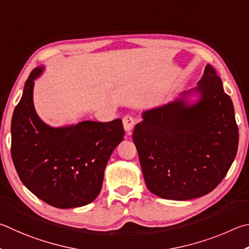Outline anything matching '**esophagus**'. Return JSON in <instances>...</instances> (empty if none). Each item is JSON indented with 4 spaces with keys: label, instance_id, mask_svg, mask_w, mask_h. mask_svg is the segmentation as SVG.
Listing matches in <instances>:
<instances>
[{
    "label": "esophagus",
    "instance_id": "esophagus-1",
    "mask_svg": "<svg viewBox=\"0 0 249 249\" xmlns=\"http://www.w3.org/2000/svg\"><path fill=\"white\" fill-rule=\"evenodd\" d=\"M124 125H125V128H129V127H130V124H128V121H127V122H125V124H124Z\"/></svg>",
    "mask_w": 249,
    "mask_h": 249
}]
</instances>
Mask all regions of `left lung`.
<instances>
[{
  "label": "left lung",
  "mask_w": 249,
  "mask_h": 249,
  "mask_svg": "<svg viewBox=\"0 0 249 249\" xmlns=\"http://www.w3.org/2000/svg\"><path fill=\"white\" fill-rule=\"evenodd\" d=\"M43 71L45 67H38L30 72L13 112V163L21 182L42 201L59 209L86 206L99 195L108 160L124 140L122 121L47 124L33 98L35 80Z\"/></svg>",
  "instance_id": "8db88e82"
}]
</instances>
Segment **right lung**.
Returning <instances> with one entry per match:
<instances>
[{"label":"right lung","instance_id":"right-lung-1","mask_svg":"<svg viewBox=\"0 0 249 249\" xmlns=\"http://www.w3.org/2000/svg\"><path fill=\"white\" fill-rule=\"evenodd\" d=\"M196 92L198 102L189 104ZM142 118L132 139L152 194L184 201L223 180L237 153L238 128L232 99L214 70L206 68L197 87Z\"/></svg>","mask_w":249,"mask_h":249}]
</instances>
